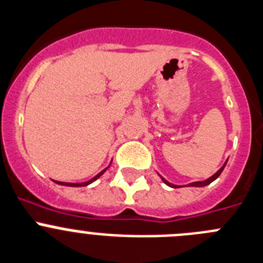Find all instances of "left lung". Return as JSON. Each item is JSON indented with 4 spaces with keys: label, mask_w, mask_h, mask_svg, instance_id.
I'll use <instances>...</instances> for the list:
<instances>
[{
    "label": "left lung",
    "mask_w": 263,
    "mask_h": 263,
    "mask_svg": "<svg viewBox=\"0 0 263 263\" xmlns=\"http://www.w3.org/2000/svg\"><path fill=\"white\" fill-rule=\"evenodd\" d=\"M227 162H228V160H227L226 162H224V165H223V166L220 167V169L217 170L216 173H215L214 176H211V177H210V178L204 179V181H198V182H193V183H189L187 186H190V187H204V186H207V184H210V183H211V182H214L215 179H216L217 177L220 176V174H221V172H223V170H224V167H226ZM158 176H160V178L162 179V182H164L165 184H167V186H169V187H173V189H177V187H179L178 184H173V183H170L169 181H166V179H165L164 177L161 176V174H158Z\"/></svg>",
    "instance_id": "8db88e82"
}]
</instances>
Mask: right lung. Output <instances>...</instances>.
Listing matches in <instances>:
<instances>
[{"label": "right lung", "mask_w": 263, "mask_h": 263, "mask_svg": "<svg viewBox=\"0 0 263 263\" xmlns=\"http://www.w3.org/2000/svg\"><path fill=\"white\" fill-rule=\"evenodd\" d=\"M111 162H112V160L110 161V164H108V166L106 167V169H103L102 172H99L96 177H93V178L89 179V181H86V182H76V183H73V182H60V181H53V182H56V183H58V184H61V186H70V187H82V186H87V184L93 183L94 181H97V179H98L99 177L102 176L103 173H105L106 170H107L108 167H110Z\"/></svg>", "instance_id": "right-lung-1"}]
</instances>
